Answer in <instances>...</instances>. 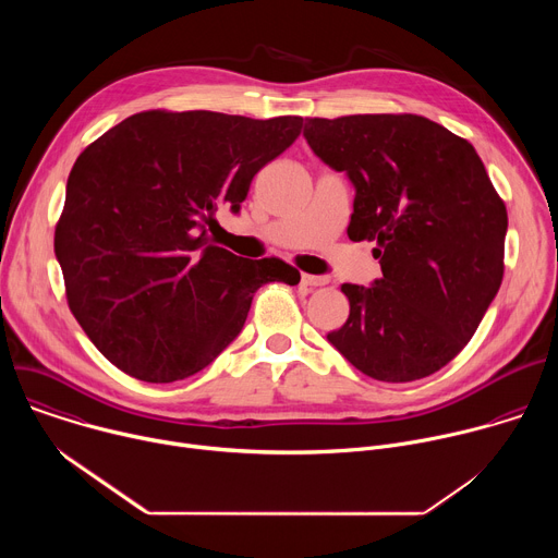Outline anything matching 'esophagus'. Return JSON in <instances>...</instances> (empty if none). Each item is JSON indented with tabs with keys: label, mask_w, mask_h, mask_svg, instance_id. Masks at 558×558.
Segmentation results:
<instances>
[{
	"label": "esophagus",
	"mask_w": 558,
	"mask_h": 558,
	"mask_svg": "<svg viewBox=\"0 0 558 558\" xmlns=\"http://www.w3.org/2000/svg\"><path fill=\"white\" fill-rule=\"evenodd\" d=\"M300 282H302L304 287H311V289H315V287H325V284L329 282V278H327V276H313V274H302V276H300Z\"/></svg>",
	"instance_id": "1"
}]
</instances>
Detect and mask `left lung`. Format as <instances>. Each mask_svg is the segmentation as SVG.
<instances>
[{
  "label": "left lung",
  "instance_id": "obj_1",
  "mask_svg": "<svg viewBox=\"0 0 558 558\" xmlns=\"http://www.w3.org/2000/svg\"><path fill=\"white\" fill-rule=\"evenodd\" d=\"M308 147L355 187L349 238L381 278L342 284L351 313L327 340L364 375L413 381L474 336L504 280L508 211L474 147L417 114L304 119Z\"/></svg>",
  "mask_w": 558,
  "mask_h": 558
}]
</instances>
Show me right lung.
Here are the masks:
<instances>
[{
  "instance_id": "obj_1",
  "label": "right lung",
  "mask_w": 558,
  "mask_h": 558,
  "mask_svg": "<svg viewBox=\"0 0 558 558\" xmlns=\"http://www.w3.org/2000/svg\"><path fill=\"white\" fill-rule=\"evenodd\" d=\"M300 128L302 117L147 110L78 154L54 254L70 311L117 368L185 379L243 331L263 284L300 282L284 260L233 256L207 235L218 207L241 211Z\"/></svg>"
}]
</instances>
